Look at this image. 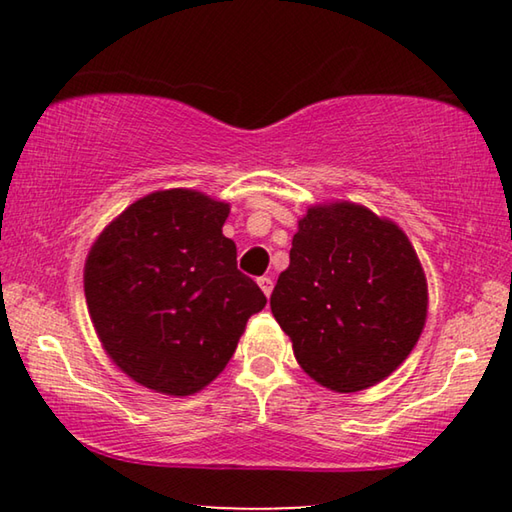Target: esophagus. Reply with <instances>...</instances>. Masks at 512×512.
Masks as SVG:
<instances>
[{"instance_id": "1", "label": "esophagus", "mask_w": 512, "mask_h": 512, "mask_svg": "<svg viewBox=\"0 0 512 512\" xmlns=\"http://www.w3.org/2000/svg\"><path fill=\"white\" fill-rule=\"evenodd\" d=\"M257 284H259V289L264 291V296H271V291H273V280H271V277H266V275L259 277Z\"/></svg>"}]
</instances>
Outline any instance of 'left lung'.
I'll return each mask as SVG.
<instances>
[{
    "mask_svg": "<svg viewBox=\"0 0 512 512\" xmlns=\"http://www.w3.org/2000/svg\"><path fill=\"white\" fill-rule=\"evenodd\" d=\"M289 257L271 311L311 379L363 391L409 357L427 320V280L395 223L354 203L311 207Z\"/></svg>",
    "mask_w": 512,
    "mask_h": 512,
    "instance_id": "8db88e82",
    "label": "left lung"
}]
</instances>
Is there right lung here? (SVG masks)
I'll return each mask as SVG.
<instances>
[{
    "mask_svg": "<svg viewBox=\"0 0 512 512\" xmlns=\"http://www.w3.org/2000/svg\"><path fill=\"white\" fill-rule=\"evenodd\" d=\"M228 203L167 189L121 212L85 262V300L110 359L151 391L192 395L235 354L262 289L223 237Z\"/></svg>",
    "mask_w": 512,
    "mask_h": 512,
    "instance_id": "right-lung-1",
    "label": "right lung"
}]
</instances>
